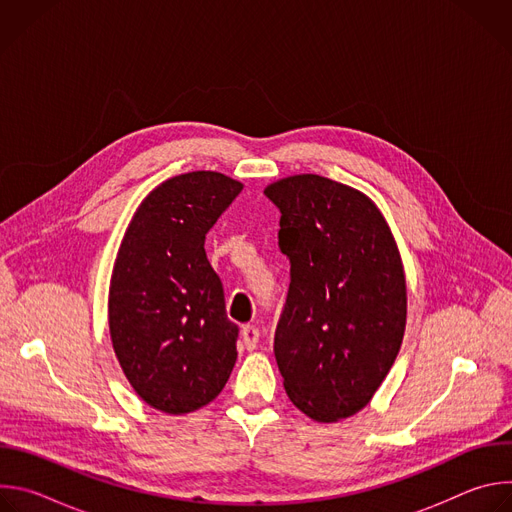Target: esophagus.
Here are the masks:
<instances>
[{"instance_id":"obj_1","label":"esophagus","mask_w":512,"mask_h":512,"mask_svg":"<svg viewBox=\"0 0 512 512\" xmlns=\"http://www.w3.org/2000/svg\"><path fill=\"white\" fill-rule=\"evenodd\" d=\"M241 338H243V344L247 350H253L257 348V342H259V328L253 326V324H247L241 328Z\"/></svg>"}]
</instances>
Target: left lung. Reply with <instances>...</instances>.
<instances>
[{"label":"left lung","instance_id":"left-lung-1","mask_svg":"<svg viewBox=\"0 0 512 512\" xmlns=\"http://www.w3.org/2000/svg\"><path fill=\"white\" fill-rule=\"evenodd\" d=\"M279 208L289 289L273 352L287 397L316 421L367 405L399 354L407 289L379 208L354 188L302 174L265 188Z\"/></svg>","mask_w":512,"mask_h":512}]
</instances>
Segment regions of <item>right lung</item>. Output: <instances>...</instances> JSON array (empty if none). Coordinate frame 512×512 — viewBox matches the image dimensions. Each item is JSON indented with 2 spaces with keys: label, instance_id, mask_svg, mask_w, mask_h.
<instances>
[{
  "label": "right lung",
  "instance_id": "right-lung-1",
  "mask_svg": "<svg viewBox=\"0 0 512 512\" xmlns=\"http://www.w3.org/2000/svg\"><path fill=\"white\" fill-rule=\"evenodd\" d=\"M241 190L218 172L170 178L141 202L121 243L109 291L111 340L127 381L158 411L200 409L235 367L239 326L227 316L204 239Z\"/></svg>",
  "mask_w": 512,
  "mask_h": 512
}]
</instances>
